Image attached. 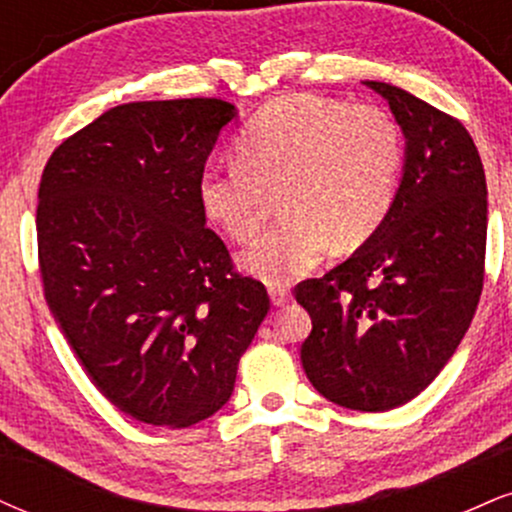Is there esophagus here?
<instances>
[{
  "mask_svg": "<svg viewBox=\"0 0 512 512\" xmlns=\"http://www.w3.org/2000/svg\"><path fill=\"white\" fill-rule=\"evenodd\" d=\"M269 296H272V303L276 308H281V305L291 301V291L284 289V286H272V289H269Z\"/></svg>",
  "mask_w": 512,
  "mask_h": 512,
  "instance_id": "obj_1",
  "label": "esophagus"
}]
</instances>
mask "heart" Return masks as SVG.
I'll list each match as a JSON object with an SVG mask.
<instances>
[{"instance_id":"heart-1","label":"heart","mask_w":512,"mask_h":512,"mask_svg":"<svg viewBox=\"0 0 512 512\" xmlns=\"http://www.w3.org/2000/svg\"><path fill=\"white\" fill-rule=\"evenodd\" d=\"M238 158L199 173L204 214L233 243L260 233L279 197L281 219L243 255L257 279L284 286L308 274L327 248H361L397 197L404 134L380 105L315 93L267 103L238 134Z\"/></svg>"}]
</instances>
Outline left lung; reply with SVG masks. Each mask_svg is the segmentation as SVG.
Listing matches in <instances>:
<instances>
[{"instance_id":"obj_1","label":"left lung","mask_w":512,"mask_h":512,"mask_svg":"<svg viewBox=\"0 0 512 512\" xmlns=\"http://www.w3.org/2000/svg\"><path fill=\"white\" fill-rule=\"evenodd\" d=\"M366 84L407 137L395 204L349 260L293 293L313 320L301 361L315 390L339 407L387 411L436 380L477 313L486 175L457 117L404 88Z\"/></svg>"}]
</instances>
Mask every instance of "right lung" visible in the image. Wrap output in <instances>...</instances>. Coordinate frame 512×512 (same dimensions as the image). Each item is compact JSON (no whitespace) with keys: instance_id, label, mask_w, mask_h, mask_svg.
Wrapping results in <instances>:
<instances>
[{"instance_id":"obj_1","label":"right lung","mask_w":512,"mask_h":512,"mask_svg":"<svg viewBox=\"0 0 512 512\" xmlns=\"http://www.w3.org/2000/svg\"><path fill=\"white\" fill-rule=\"evenodd\" d=\"M233 117L221 98L117 105L64 139L40 178L45 301L88 380L142 424L219 411L269 313L197 195Z\"/></svg>"}]
</instances>
